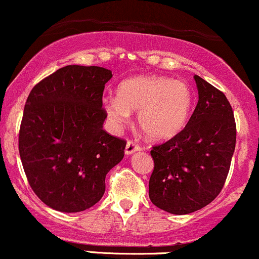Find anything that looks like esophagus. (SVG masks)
I'll return each mask as SVG.
<instances>
[{"label": "esophagus", "mask_w": 259, "mask_h": 259, "mask_svg": "<svg viewBox=\"0 0 259 259\" xmlns=\"http://www.w3.org/2000/svg\"><path fill=\"white\" fill-rule=\"evenodd\" d=\"M140 150V146L138 144L134 143V141H127L126 146H125V155H132L136 151Z\"/></svg>", "instance_id": "34e87169"}]
</instances>
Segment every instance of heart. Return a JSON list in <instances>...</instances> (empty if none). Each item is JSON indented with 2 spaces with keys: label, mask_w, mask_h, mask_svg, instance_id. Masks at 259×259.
<instances>
[{
  "label": "heart",
  "mask_w": 259,
  "mask_h": 259,
  "mask_svg": "<svg viewBox=\"0 0 259 259\" xmlns=\"http://www.w3.org/2000/svg\"><path fill=\"white\" fill-rule=\"evenodd\" d=\"M193 106L192 90L186 82L166 76H136L119 84L116 97L103 102L108 120L114 126L126 124L138 112L141 130L156 141L180 134Z\"/></svg>",
  "instance_id": "obj_1"
}]
</instances>
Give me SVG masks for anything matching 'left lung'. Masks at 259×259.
<instances>
[{
  "label": "left lung",
  "mask_w": 259,
  "mask_h": 259,
  "mask_svg": "<svg viewBox=\"0 0 259 259\" xmlns=\"http://www.w3.org/2000/svg\"><path fill=\"white\" fill-rule=\"evenodd\" d=\"M194 79L199 101L186 127L151 150L150 200L175 215L197 211L218 197L236 145L234 112L226 96L199 76Z\"/></svg>",
  "instance_id": "1"
}]
</instances>
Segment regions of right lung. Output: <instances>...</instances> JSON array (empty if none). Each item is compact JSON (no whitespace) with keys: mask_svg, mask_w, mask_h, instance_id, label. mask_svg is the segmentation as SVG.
Segmentation results:
<instances>
[{"mask_svg":"<svg viewBox=\"0 0 259 259\" xmlns=\"http://www.w3.org/2000/svg\"><path fill=\"white\" fill-rule=\"evenodd\" d=\"M112 71L69 65L33 87L19 130V155L30 187L62 212L101 200L107 173L124 157L125 140L103 130L104 86Z\"/></svg>","mask_w":259,"mask_h":259,"instance_id":"obj_1","label":"right lung"}]
</instances>
